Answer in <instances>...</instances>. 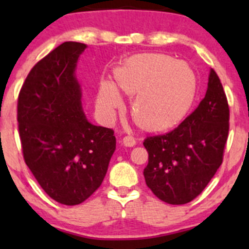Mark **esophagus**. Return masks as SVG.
<instances>
[{
    "mask_svg": "<svg viewBox=\"0 0 249 249\" xmlns=\"http://www.w3.org/2000/svg\"><path fill=\"white\" fill-rule=\"evenodd\" d=\"M122 144L124 145V146H126V147H132V146H134V145H136V141H134L133 137L126 136V137H124V138H123Z\"/></svg>",
    "mask_w": 249,
    "mask_h": 249,
    "instance_id": "obj_1",
    "label": "esophagus"
}]
</instances>
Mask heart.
<instances>
[{"label":"heart","mask_w":249,"mask_h":249,"mask_svg":"<svg viewBox=\"0 0 249 249\" xmlns=\"http://www.w3.org/2000/svg\"><path fill=\"white\" fill-rule=\"evenodd\" d=\"M113 84L102 81L97 107L107 119L122 107L121 93L133 96L130 115L141 130L160 132L184 118L196 91L193 70L162 53H144L128 58L113 72Z\"/></svg>","instance_id":"b5f03b06"}]
</instances>
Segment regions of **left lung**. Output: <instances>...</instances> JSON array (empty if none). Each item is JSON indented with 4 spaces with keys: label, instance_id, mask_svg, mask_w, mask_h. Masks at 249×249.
I'll return each instance as SVG.
<instances>
[{
    "label": "left lung",
    "instance_id": "obj_1",
    "mask_svg": "<svg viewBox=\"0 0 249 249\" xmlns=\"http://www.w3.org/2000/svg\"><path fill=\"white\" fill-rule=\"evenodd\" d=\"M230 107L218 75L210 71L198 107L166 134L147 137L145 181L154 196L184 205L199 196L222 164L230 130Z\"/></svg>",
    "mask_w": 249,
    "mask_h": 249
}]
</instances>
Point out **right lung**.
<instances>
[{
	"label": "right lung",
	"mask_w": 249,
	"mask_h": 249,
	"mask_svg": "<svg viewBox=\"0 0 249 249\" xmlns=\"http://www.w3.org/2000/svg\"><path fill=\"white\" fill-rule=\"evenodd\" d=\"M85 48L64 42L37 62L17 102L25 164L44 192L68 206L101 186L116 150L113 130L91 124L83 112L75 71Z\"/></svg>",
	"instance_id": "right-lung-1"
}]
</instances>
